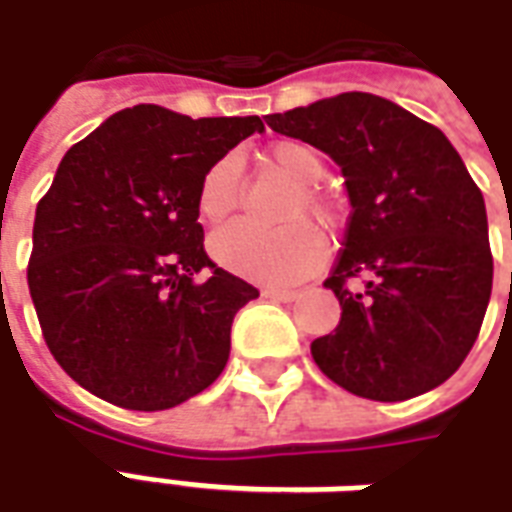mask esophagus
<instances>
[{
  "instance_id": "esophagus-1",
  "label": "esophagus",
  "mask_w": 512,
  "mask_h": 512,
  "mask_svg": "<svg viewBox=\"0 0 512 512\" xmlns=\"http://www.w3.org/2000/svg\"><path fill=\"white\" fill-rule=\"evenodd\" d=\"M263 296L271 301H293L299 293L296 290H279V288H266L263 290Z\"/></svg>"
}]
</instances>
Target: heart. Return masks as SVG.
Wrapping results in <instances>:
<instances>
[{"instance_id": "heart-1", "label": "heart", "mask_w": 512, "mask_h": 512, "mask_svg": "<svg viewBox=\"0 0 512 512\" xmlns=\"http://www.w3.org/2000/svg\"><path fill=\"white\" fill-rule=\"evenodd\" d=\"M268 156L290 180L299 183V191L290 197L285 211V219L293 224L282 230H260L255 224L235 222L213 235L208 249L219 266L238 277L252 279L260 285H290L315 271L326 255L321 233L312 224L296 222L304 216L318 222L332 219V205L315 189V183H321L326 175V161L315 147L296 139L271 145ZM238 197H241V158L227 153L219 161H213L200 180L197 211L202 222H224L238 208Z\"/></svg>"}]
</instances>
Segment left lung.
Wrapping results in <instances>:
<instances>
[{
    "label": "left lung",
    "instance_id": "8db88e82",
    "mask_svg": "<svg viewBox=\"0 0 512 512\" xmlns=\"http://www.w3.org/2000/svg\"><path fill=\"white\" fill-rule=\"evenodd\" d=\"M277 134L343 169L351 219L323 288L343 307L312 359L370 400L430 392L472 351L491 299L494 260L480 189L439 128L370 93H343L285 115Z\"/></svg>",
    "mask_w": 512,
    "mask_h": 512
}]
</instances>
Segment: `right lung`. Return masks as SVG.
<instances>
[{
	"label": "right lung",
	"instance_id": "add662e5",
	"mask_svg": "<svg viewBox=\"0 0 512 512\" xmlns=\"http://www.w3.org/2000/svg\"><path fill=\"white\" fill-rule=\"evenodd\" d=\"M255 131L257 115L139 104L62 156L35 211L27 282L49 351L95 397L164 411L224 370L235 312L260 293L208 260L197 189Z\"/></svg>",
	"mask_w": 512,
	"mask_h": 512
}]
</instances>
